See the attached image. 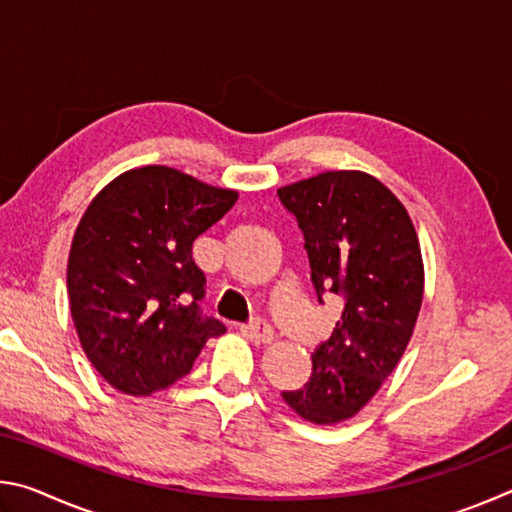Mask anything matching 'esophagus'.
Returning a JSON list of instances; mask_svg holds the SVG:
<instances>
[{"instance_id":"obj_1","label":"esophagus","mask_w":512,"mask_h":512,"mask_svg":"<svg viewBox=\"0 0 512 512\" xmlns=\"http://www.w3.org/2000/svg\"><path fill=\"white\" fill-rule=\"evenodd\" d=\"M241 336L248 339L250 343H255V345H271L273 339H275L273 329L268 327L266 323H262V320H257V323H253V325L241 327Z\"/></svg>"}]
</instances>
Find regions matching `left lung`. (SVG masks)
Masks as SVG:
<instances>
[{
	"instance_id": "8db88e82",
	"label": "left lung",
	"mask_w": 512,
	"mask_h": 512,
	"mask_svg": "<svg viewBox=\"0 0 512 512\" xmlns=\"http://www.w3.org/2000/svg\"><path fill=\"white\" fill-rule=\"evenodd\" d=\"M277 196L305 235L318 300L329 291L345 302L334 334L311 354L307 384L282 400L311 424L350 420L395 370L418 323V232L400 198L366 171H323Z\"/></svg>"
}]
</instances>
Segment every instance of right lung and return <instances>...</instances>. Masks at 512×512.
<instances>
[{
  "label": "right lung",
  "instance_id": "1",
  "mask_svg": "<svg viewBox=\"0 0 512 512\" xmlns=\"http://www.w3.org/2000/svg\"><path fill=\"white\" fill-rule=\"evenodd\" d=\"M237 198L146 164L119 173L83 212L67 259L69 311L85 357L119 393L169 388L225 332L198 314L205 275L192 244Z\"/></svg>",
  "mask_w": 512,
  "mask_h": 512
}]
</instances>
